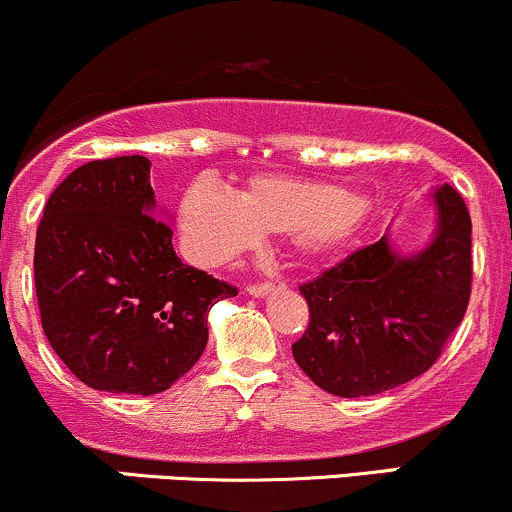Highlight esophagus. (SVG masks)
Segmentation results:
<instances>
[{"mask_svg": "<svg viewBox=\"0 0 512 512\" xmlns=\"http://www.w3.org/2000/svg\"><path fill=\"white\" fill-rule=\"evenodd\" d=\"M276 289L274 284H269V281H264V284H255V286H248V293L252 298H264V296H269V293H272Z\"/></svg>", "mask_w": 512, "mask_h": 512, "instance_id": "obj_1", "label": "esophagus"}]
</instances>
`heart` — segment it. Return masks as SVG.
Wrapping results in <instances>:
<instances>
[{"label":"heart","instance_id":"obj_1","mask_svg":"<svg viewBox=\"0 0 512 512\" xmlns=\"http://www.w3.org/2000/svg\"><path fill=\"white\" fill-rule=\"evenodd\" d=\"M370 214L368 197L334 182L289 175H255L236 195L197 180L178 209L182 248L202 267L250 250L262 233H284L305 262H330L361 236Z\"/></svg>","mask_w":512,"mask_h":512}]
</instances>
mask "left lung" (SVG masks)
Listing matches in <instances>:
<instances>
[{"label": "left lung", "instance_id": "obj_1", "mask_svg": "<svg viewBox=\"0 0 512 512\" xmlns=\"http://www.w3.org/2000/svg\"><path fill=\"white\" fill-rule=\"evenodd\" d=\"M436 228L402 252L390 231L339 267L301 286L310 325L293 358L317 387L370 397L419 378L462 322L472 291V219L460 192H426Z\"/></svg>", "mask_w": 512, "mask_h": 512}]
</instances>
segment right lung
I'll return each instance as SVG.
<instances>
[{
    "label": "right lung",
    "instance_id": "1",
    "mask_svg": "<svg viewBox=\"0 0 512 512\" xmlns=\"http://www.w3.org/2000/svg\"><path fill=\"white\" fill-rule=\"evenodd\" d=\"M149 173L144 156L76 168L35 236L45 337L81 383L115 395L168 390L202 356L209 310L238 293L175 255Z\"/></svg>",
    "mask_w": 512,
    "mask_h": 512
}]
</instances>
